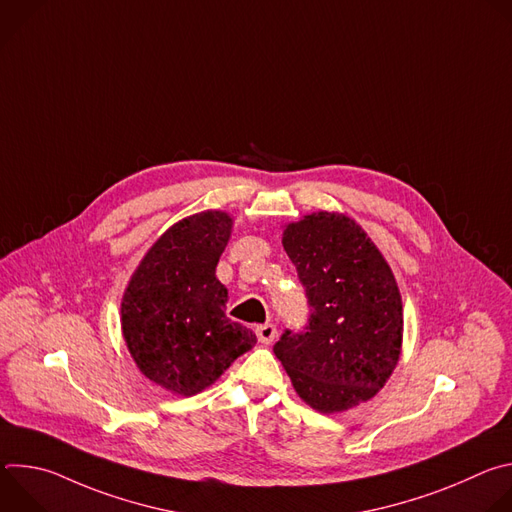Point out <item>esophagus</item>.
<instances>
[{
  "label": "esophagus",
  "instance_id": "obj_1",
  "mask_svg": "<svg viewBox=\"0 0 512 512\" xmlns=\"http://www.w3.org/2000/svg\"><path fill=\"white\" fill-rule=\"evenodd\" d=\"M255 334H257V338H259V342L267 346V344H271V342L275 340L277 328H275L273 324H261V326L255 328Z\"/></svg>",
  "mask_w": 512,
  "mask_h": 512
}]
</instances>
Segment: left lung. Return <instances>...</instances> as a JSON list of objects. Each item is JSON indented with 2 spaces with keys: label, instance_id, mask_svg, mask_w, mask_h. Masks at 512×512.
I'll use <instances>...</instances> for the list:
<instances>
[{
  "label": "left lung",
  "instance_id": "left-lung-1",
  "mask_svg": "<svg viewBox=\"0 0 512 512\" xmlns=\"http://www.w3.org/2000/svg\"><path fill=\"white\" fill-rule=\"evenodd\" d=\"M312 310L304 332L285 330L273 352L296 393L320 413L373 399L395 371L403 304L395 275L352 218L312 212L283 229Z\"/></svg>",
  "mask_w": 512,
  "mask_h": 512
}]
</instances>
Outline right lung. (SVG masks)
Returning <instances> with one entry per match:
<instances>
[{
  "label": "right lung",
  "mask_w": 512,
  "mask_h": 512,
  "mask_svg": "<svg viewBox=\"0 0 512 512\" xmlns=\"http://www.w3.org/2000/svg\"><path fill=\"white\" fill-rule=\"evenodd\" d=\"M233 231L223 210L172 225L133 271L121 330L137 369L176 395H196L251 350L257 336L225 314L229 291L216 279Z\"/></svg>",
  "instance_id": "1"
}]
</instances>
